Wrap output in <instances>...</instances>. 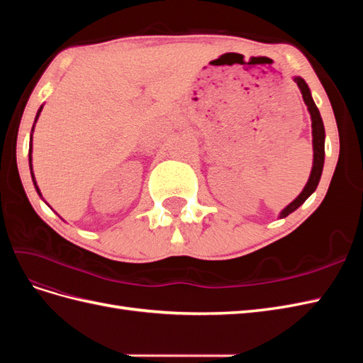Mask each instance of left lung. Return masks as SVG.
I'll return each instance as SVG.
<instances>
[{
    "label": "left lung",
    "instance_id": "1",
    "mask_svg": "<svg viewBox=\"0 0 363 363\" xmlns=\"http://www.w3.org/2000/svg\"><path fill=\"white\" fill-rule=\"evenodd\" d=\"M294 82L296 83V86L300 87L303 100L307 106V111L311 113L312 118V136H313V167H312V172L309 182L306 183L303 192L296 196V199L286 206L281 211L280 218H286L289 213H292L294 211H296L309 196L315 192L318 183H320L321 174H323V167H324V139H325V131H324V124H323V118L320 115V111L313 101V98L311 95V89L307 83L301 79V77H295Z\"/></svg>",
    "mask_w": 363,
    "mask_h": 363
}]
</instances>
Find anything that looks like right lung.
Returning a JSON list of instances; mask_svg holds the SVG:
<instances>
[{
    "instance_id": "right-lung-1",
    "label": "right lung",
    "mask_w": 363,
    "mask_h": 363,
    "mask_svg": "<svg viewBox=\"0 0 363 363\" xmlns=\"http://www.w3.org/2000/svg\"><path fill=\"white\" fill-rule=\"evenodd\" d=\"M42 107L43 106H40V108L38 111V115H36V119H35V123L38 121V118H39V115H40V112H42ZM33 130H35V125H33V128H31V133H33ZM28 160H30V172H31V179H33V184H35V188H36V191H38V194H39V196H42L40 195V191H39V188H38V184H36V180H35V174H33V167H31V138H30V150H28Z\"/></svg>"
}]
</instances>
